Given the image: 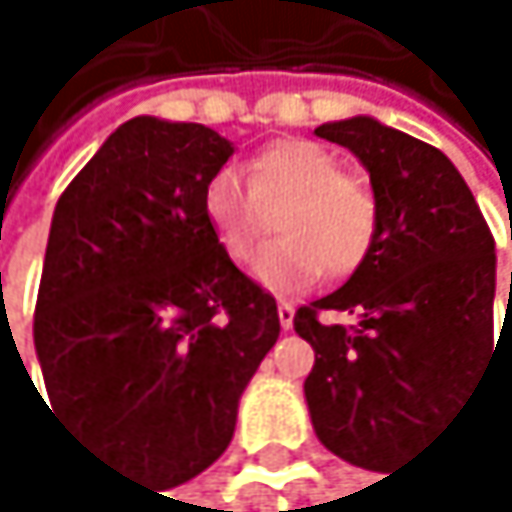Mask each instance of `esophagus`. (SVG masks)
I'll return each instance as SVG.
<instances>
[{
	"label": "esophagus",
	"instance_id": "1",
	"mask_svg": "<svg viewBox=\"0 0 512 512\" xmlns=\"http://www.w3.org/2000/svg\"><path fill=\"white\" fill-rule=\"evenodd\" d=\"M279 324L285 327V331L294 324V306L288 300H279Z\"/></svg>",
	"mask_w": 512,
	"mask_h": 512
}]
</instances>
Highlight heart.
Listing matches in <instances>:
<instances>
[{"label":"heart","mask_w":512,"mask_h":512,"mask_svg":"<svg viewBox=\"0 0 512 512\" xmlns=\"http://www.w3.org/2000/svg\"><path fill=\"white\" fill-rule=\"evenodd\" d=\"M276 213L279 239L264 248L254 276L288 291L324 276H346L364 264L379 233V197L364 178L343 172L334 151L309 139L264 148L248 166L218 169L203 197L218 245L233 264H248Z\"/></svg>","instance_id":"1"}]
</instances>
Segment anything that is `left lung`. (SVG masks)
Segmentation results:
<instances>
[{
  "instance_id": "obj_1",
  "label": "left lung",
  "mask_w": 512,
  "mask_h": 512,
  "mask_svg": "<svg viewBox=\"0 0 512 512\" xmlns=\"http://www.w3.org/2000/svg\"><path fill=\"white\" fill-rule=\"evenodd\" d=\"M315 136L367 166L379 233L343 288L294 312L315 349L303 391L327 449L385 470L437 431L510 337L504 315L495 343V236L440 148L373 118Z\"/></svg>"
}]
</instances>
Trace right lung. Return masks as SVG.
Wrapping results in <instances>:
<instances>
[{"instance_id":"add662e5","label":"right lung","mask_w":512,"mask_h":512,"mask_svg":"<svg viewBox=\"0 0 512 512\" xmlns=\"http://www.w3.org/2000/svg\"><path fill=\"white\" fill-rule=\"evenodd\" d=\"M233 145L203 124H121L57 200L35 300L51 410L172 489L233 440L279 340L276 297L215 239L203 197Z\"/></svg>"}]
</instances>
